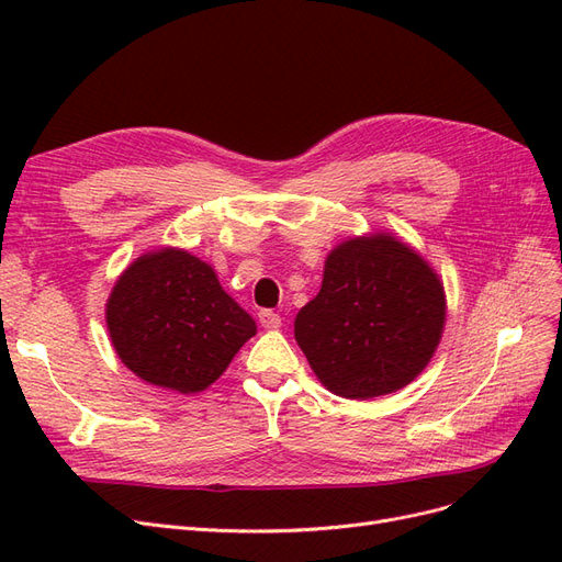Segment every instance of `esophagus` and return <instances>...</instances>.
<instances>
[{
  "label": "esophagus",
  "mask_w": 562,
  "mask_h": 562,
  "mask_svg": "<svg viewBox=\"0 0 562 562\" xmlns=\"http://www.w3.org/2000/svg\"><path fill=\"white\" fill-rule=\"evenodd\" d=\"M258 318H260V323H262V328H267V330H277V328L281 326V316L274 314L271 310H262V312L258 314Z\"/></svg>",
  "instance_id": "obj_1"
}]
</instances>
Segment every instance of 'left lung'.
Returning a JSON list of instances; mask_svg holds the SVG:
<instances>
[{"label": "left lung", "instance_id": "obj_1", "mask_svg": "<svg viewBox=\"0 0 562 562\" xmlns=\"http://www.w3.org/2000/svg\"><path fill=\"white\" fill-rule=\"evenodd\" d=\"M446 288L422 255L389 232L349 236L323 265L295 339L335 396L394 394L429 366L446 328Z\"/></svg>", "mask_w": 562, "mask_h": 562}]
</instances>
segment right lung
Masks as SVG:
<instances>
[{
  "mask_svg": "<svg viewBox=\"0 0 562 562\" xmlns=\"http://www.w3.org/2000/svg\"><path fill=\"white\" fill-rule=\"evenodd\" d=\"M112 347L143 382L178 394L209 389L258 326L215 269L184 248L135 258L105 304Z\"/></svg>",
  "mask_w": 562,
  "mask_h": 562,
  "instance_id": "obj_1",
  "label": "right lung"
}]
</instances>
